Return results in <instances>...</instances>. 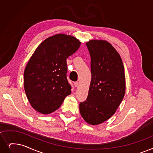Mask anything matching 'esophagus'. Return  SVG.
Returning a JSON list of instances; mask_svg holds the SVG:
<instances>
[{
  "mask_svg": "<svg viewBox=\"0 0 153 153\" xmlns=\"http://www.w3.org/2000/svg\"><path fill=\"white\" fill-rule=\"evenodd\" d=\"M74 84L75 87H77V86L79 85V82H74Z\"/></svg>",
  "mask_w": 153,
  "mask_h": 153,
  "instance_id": "esophagus-1",
  "label": "esophagus"
}]
</instances>
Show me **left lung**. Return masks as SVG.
Returning a JSON list of instances; mask_svg holds the SVG:
<instances>
[{
    "label": "left lung",
    "mask_w": 153,
    "mask_h": 153,
    "mask_svg": "<svg viewBox=\"0 0 153 153\" xmlns=\"http://www.w3.org/2000/svg\"><path fill=\"white\" fill-rule=\"evenodd\" d=\"M86 45L91 56V81L79 111L86 123L94 126L116 112L125 94L126 79L122 59L109 42L91 40Z\"/></svg>",
    "instance_id": "left-lung-1"
}]
</instances>
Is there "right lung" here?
<instances>
[{
	"instance_id": "right-lung-1",
	"label": "right lung",
	"mask_w": 153,
	"mask_h": 153,
	"mask_svg": "<svg viewBox=\"0 0 153 153\" xmlns=\"http://www.w3.org/2000/svg\"><path fill=\"white\" fill-rule=\"evenodd\" d=\"M81 43L74 36L57 34L40 44L29 59L24 73V90L32 107L39 113L54 112L71 94L66 59Z\"/></svg>"
}]
</instances>
